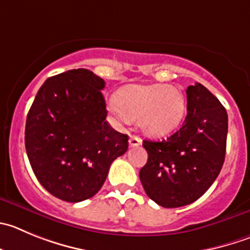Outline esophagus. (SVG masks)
<instances>
[{"mask_svg":"<svg viewBox=\"0 0 250 250\" xmlns=\"http://www.w3.org/2000/svg\"><path fill=\"white\" fill-rule=\"evenodd\" d=\"M129 145H130V147H139L140 145H141V139L137 136H135V135H131V136H130V140H129Z\"/></svg>","mask_w":250,"mask_h":250,"instance_id":"34e87169","label":"esophagus"}]
</instances>
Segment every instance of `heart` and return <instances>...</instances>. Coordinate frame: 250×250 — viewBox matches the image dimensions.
Segmentation results:
<instances>
[{"label":"heart","mask_w":250,"mask_h":250,"mask_svg":"<svg viewBox=\"0 0 250 250\" xmlns=\"http://www.w3.org/2000/svg\"><path fill=\"white\" fill-rule=\"evenodd\" d=\"M110 110L120 121L137 119L148 136H163L179 125L185 111L183 92L170 84H130L121 88Z\"/></svg>","instance_id":"obj_1"}]
</instances>
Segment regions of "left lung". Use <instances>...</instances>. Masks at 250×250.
I'll list each match as a JSON object with an SVG mask.
<instances>
[{"mask_svg":"<svg viewBox=\"0 0 250 250\" xmlns=\"http://www.w3.org/2000/svg\"><path fill=\"white\" fill-rule=\"evenodd\" d=\"M183 126L162 141L145 140L147 163L140 180L148 198L163 208L189 205L203 196L222 169L228 116L201 83L187 89Z\"/></svg>","mask_w":250,"mask_h":250,"instance_id":"8db88e82","label":"left lung"}]
</instances>
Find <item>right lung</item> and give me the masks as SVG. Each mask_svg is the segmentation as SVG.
Masks as SVG:
<instances>
[{"label": "right lung", "instance_id": "obj_1", "mask_svg": "<svg viewBox=\"0 0 250 250\" xmlns=\"http://www.w3.org/2000/svg\"><path fill=\"white\" fill-rule=\"evenodd\" d=\"M105 82L85 68L47 78L25 123V149L40 184L55 198L80 203L103 187L129 137L105 120Z\"/></svg>", "mask_w": 250, "mask_h": 250}]
</instances>
